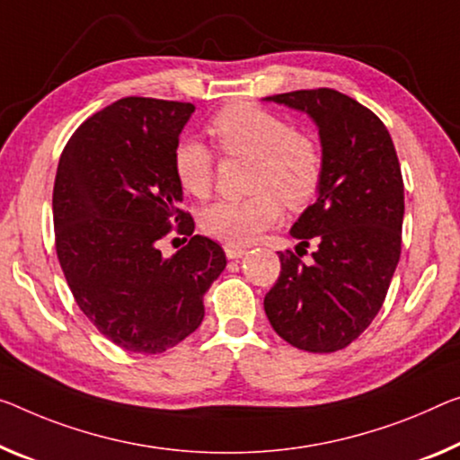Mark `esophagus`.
I'll return each instance as SVG.
<instances>
[{"label": "esophagus", "mask_w": 460, "mask_h": 460, "mask_svg": "<svg viewBox=\"0 0 460 460\" xmlns=\"http://www.w3.org/2000/svg\"><path fill=\"white\" fill-rule=\"evenodd\" d=\"M224 251H226V257H228V259H240L246 252L243 246H236V244H226Z\"/></svg>", "instance_id": "obj_1"}]
</instances>
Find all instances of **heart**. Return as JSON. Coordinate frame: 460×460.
I'll return each mask as SVG.
<instances>
[{
	"instance_id": "obj_1",
	"label": "heart",
	"mask_w": 460,
	"mask_h": 460,
	"mask_svg": "<svg viewBox=\"0 0 460 460\" xmlns=\"http://www.w3.org/2000/svg\"><path fill=\"white\" fill-rule=\"evenodd\" d=\"M209 133L226 156L251 158V197L224 199L203 209L206 234L228 244H246L279 220L281 203L304 208L319 190L323 152L313 137L296 131L288 119L254 102H232L217 111ZM172 171L179 187L195 199H206L214 187V152L195 137L174 147Z\"/></svg>"
}]
</instances>
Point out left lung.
<instances>
[{
    "instance_id": "8db88e82",
    "label": "left lung",
    "mask_w": 460,
    "mask_h": 460,
    "mask_svg": "<svg viewBox=\"0 0 460 460\" xmlns=\"http://www.w3.org/2000/svg\"><path fill=\"white\" fill-rule=\"evenodd\" d=\"M265 101L306 112L323 146L316 201L289 230L300 240L299 254L279 252L265 314L294 348L343 349L378 314L401 257L405 195L397 152L385 123L337 90H296ZM310 242L317 251L306 266L299 257Z\"/></svg>"
}]
</instances>
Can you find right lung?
<instances>
[{"mask_svg":"<svg viewBox=\"0 0 460 460\" xmlns=\"http://www.w3.org/2000/svg\"><path fill=\"white\" fill-rule=\"evenodd\" d=\"M190 102L129 96L77 127L53 187L55 249L77 306L127 351L162 353L199 327L224 249L181 209L172 154ZM190 235L172 258V231ZM187 240V238H185Z\"/></svg>","mask_w":460,"mask_h":460,"instance_id":"1","label":"right lung"}]
</instances>
